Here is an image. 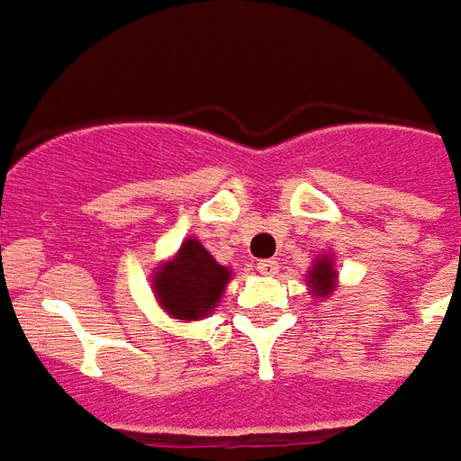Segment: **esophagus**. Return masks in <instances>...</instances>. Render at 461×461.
Segmentation results:
<instances>
[{"label":"esophagus","mask_w":461,"mask_h":461,"mask_svg":"<svg viewBox=\"0 0 461 461\" xmlns=\"http://www.w3.org/2000/svg\"><path fill=\"white\" fill-rule=\"evenodd\" d=\"M277 270H280L277 260H260V263H258V272H260V275H267V277L277 275Z\"/></svg>","instance_id":"esophagus-1"}]
</instances>
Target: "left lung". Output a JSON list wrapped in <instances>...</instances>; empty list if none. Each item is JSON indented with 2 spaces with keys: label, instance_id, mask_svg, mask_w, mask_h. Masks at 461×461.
<instances>
[{
  "label": "left lung",
  "instance_id": "1",
  "mask_svg": "<svg viewBox=\"0 0 461 461\" xmlns=\"http://www.w3.org/2000/svg\"><path fill=\"white\" fill-rule=\"evenodd\" d=\"M337 280L339 272L337 265H334V255H317L307 275V287L309 292H312V297H314V300H329V297L337 292Z\"/></svg>",
  "mask_w": 461,
  "mask_h": 461
}]
</instances>
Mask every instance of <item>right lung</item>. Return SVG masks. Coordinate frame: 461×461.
<instances>
[{
  "mask_svg": "<svg viewBox=\"0 0 461 461\" xmlns=\"http://www.w3.org/2000/svg\"><path fill=\"white\" fill-rule=\"evenodd\" d=\"M230 277V267L216 263V258L191 235L176 253L154 267V300L169 317L198 321L218 307Z\"/></svg>",
  "mask_w": 461,
  "mask_h": 461,
  "instance_id": "right-lung-1",
  "label": "right lung"
}]
</instances>
